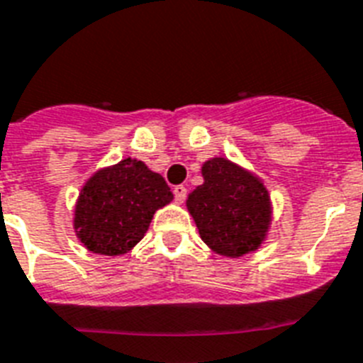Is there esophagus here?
Returning a JSON list of instances; mask_svg holds the SVG:
<instances>
[{
  "instance_id": "esophagus-1",
  "label": "esophagus",
  "mask_w": 363,
  "mask_h": 363,
  "mask_svg": "<svg viewBox=\"0 0 363 363\" xmlns=\"http://www.w3.org/2000/svg\"><path fill=\"white\" fill-rule=\"evenodd\" d=\"M186 186H182V184H179V186L173 188V194H175V201L177 203H182V201L186 199Z\"/></svg>"
}]
</instances>
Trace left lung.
Wrapping results in <instances>:
<instances>
[{"mask_svg": "<svg viewBox=\"0 0 363 363\" xmlns=\"http://www.w3.org/2000/svg\"><path fill=\"white\" fill-rule=\"evenodd\" d=\"M205 182L186 206L201 240L221 257L238 258L260 247L271 223V201L258 177L227 158L203 164Z\"/></svg>", "mask_w": 363, "mask_h": 363, "instance_id": "obj_1", "label": "left lung"}]
</instances>
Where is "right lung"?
<instances>
[{"label": "right lung", "instance_id": "right-lung-1", "mask_svg": "<svg viewBox=\"0 0 363 363\" xmlns=\"http://www.w3.org/2000/svg\"><path fill=\"white\" fill-rule=\"evenodd\" d=\"M172 199L162 175L125 158L88 179L75 205L73 227L88 251L125 255L144 238L155 212Z\"/></svg>", "mask_w": 363, "mask_h": 363}]
</instances>
